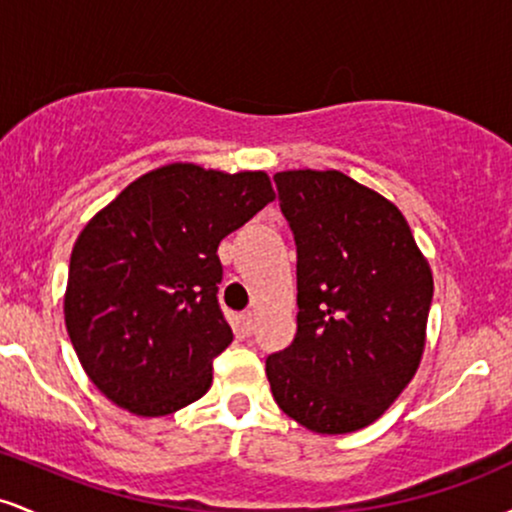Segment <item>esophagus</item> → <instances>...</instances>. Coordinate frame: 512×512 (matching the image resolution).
<instances>
[{"label": "esophagus", "instance_id": "34e87169", "mask_svg": "<svg viewBox=\"0 0 512 512\" xmlns=\"http://www.w3.org/2000/svg\"><path fill=\"white\" fill-rule=\"evenodd\" d=\"M240 322H243V330L250 334L255 330V313H252V310H245V313L240 315Z\"/></svg>", "mask_w": 512, "mask_h": 512}]
</instances>
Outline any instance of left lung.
<instances>
[{
	"mask_svg": "<svg viewBox=\"0 0 512 512\" xmlns=\"http://www.w3.org/2000/svg\"><path fill=\"white\" fill-rule=\"evenodd\" d=\"M298 330L267 358L279 409L322 436L366 428L419 370L433 274L395 204L339 170H281Z\"/></svg>",
	"mask_w": 512,
	"mask_h": 512,
	"instance_id": "obj_1",
	"label": "left lung"
}]
</instances>
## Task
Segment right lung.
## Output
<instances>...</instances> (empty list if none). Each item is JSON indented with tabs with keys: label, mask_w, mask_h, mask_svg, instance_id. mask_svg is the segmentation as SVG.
Returning a JSON list of instances; mask_svg holds the SVG:
<instances>
[{
	"label": "right lung",
	"mask_w": 512,
	"mask_h": 512,
	"mask_svg": "<svg viewBox=\"0 0 512 512\" xmlns=\"http://www.w3.org/2000/svg\"><path fill=\"white\" fill-rule=\"evenodd\" d=\"M264 170L168 163L129 182L76 238L64 322L91 383L137 416L207 395L233 342L216 301L219 243L274 202Z\"/></svg>",
	"instance_id": "1"
}]
</instances>
